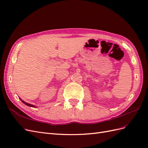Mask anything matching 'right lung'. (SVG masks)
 <instances>
[{
	"mask_svg": "<svg viewBox=\"0 0 148 148\" xmlns=\"http://www.w3.org/2000/svg\"><path fill=\"white\" fill-rule=\"evenodd\" d=\"M20 99L21 100V101L23 102V103H24V104H25V105H26V106H29V107H35V106H33V105H31V104H28V103H26V102H25V101H22L20 98Z\"/></svg>",
	"mask_w": 148,
	"mask_h": 148,
	"instance_id": "right-lung-1",
	"label": "right lung"
}]
</instances>
